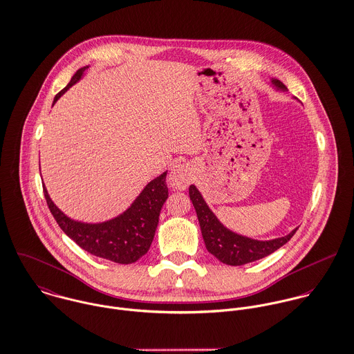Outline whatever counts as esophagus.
<instances>
[{
  "instance_id": "1",
  "label": "esophagus",
  "mask_w": 354,
  "mask_h": 354,
  "mask_svg": "<svg viewBox=\"0 0 354 354\" xmlns=\"http://www.w3.org/2000/svg\"><path fill=\"white\" fill-rule=\"evenodd\" d=\"M192 181V169L185 163H177L169 173V183L174 189L184 191Z\"/></svg>"
}]
</instances>
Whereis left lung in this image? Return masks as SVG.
<instances>
[{
    "label": "left lung",
    "mask_w": 354,
    "mask_h": 354,
    "mask_svg": "<svg viewBox=\"0 0 354 354\" xmlns=\"http://www.w3.org/2000/svg\"><path fill=\"white\" fill-rule=\"evenodd\" d=\"M272 85H274L277 91H287V88L279 80H272ZM189 198L196 210L207 251L227 265L239 266L261 259L284 245L298 230L295 228L288 235L272 240H257L239 235L220 223L195 185L189 187Z\"/></svg>",
    "instance_id": "obj_1"
}]
</instances>
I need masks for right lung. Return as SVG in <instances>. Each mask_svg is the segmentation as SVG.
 Here are the masks:
<instances>
[{
  "instance_id": "obj_1",
  "label": "right lung",
  "mask_w": 354,
  "mask_h": 354,
  "mask_svg": "<svg viewBox=\"0 0 354 354\" xmlns=\"http://www.w3.org/2000/svg\"><path fill=\"white\" fill-rule=\"evenodd\" d=\"M88 67L80 68L73 75L68 85L55 96L53 104L84 77ZM166 174L167 171L149 181L130 207L118 217L99 224L81 223L67 217L52 202L45 185L44 195L59 227L81 248L96 257L127 265L140 259L151 247L160 209L169 196Z\"/></svg>"
}]
</instances>
